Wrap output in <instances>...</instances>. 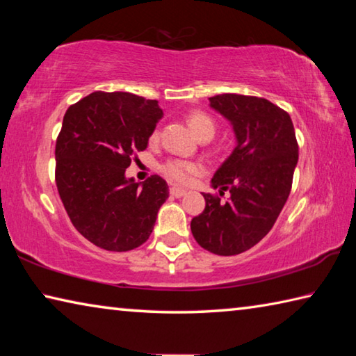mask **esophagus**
Listing matches in <instances>:
<instances>
[{
	"label": "esophagus",
	"instance_id": "34e87169",
	"mask_svg": "<svg viewBox=\"0 0 356 356\" xmlns=\"http://www.w3.org/2000/svg\"><path fill=\"white\" fill-rule=\"evenodd\" d=\"M171 195H172L174 197H182V196L186 195V191H185L184 188H177V186H172V188H171Z\"/></svg>",
	"mask_w": 356,
	"mask_h": 356
}]
</instances>
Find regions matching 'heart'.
Here are the masks:
<instances>
[{"label":"heart","mask_w":356,"mask_h":356,"mask_svg":"<svg viewBox=\"0 0 356 356\" xmlns=\"http://www.w3.org/2000/svg\"><path fill=\"white\" fill-rule=\"evenodd\" d=\"M186 124H188L190 130L196 135V138L201 135L213 136L215 134L213 119L202 111H191L188 116H186ZM149 140L150 143H156V140H159V130H154L152 134H150ZM197 170H200V166H197L195 161L180 159H171L161 165V172H163L168 179H171L172 182L179 184L186 182Z\"/></svg>","instance_id":"b5f03b06"}]
</instances>
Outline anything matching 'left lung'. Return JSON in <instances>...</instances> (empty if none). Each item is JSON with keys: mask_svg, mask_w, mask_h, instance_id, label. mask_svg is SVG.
Wrapping results in <instances>:
<instances>
[{"mask_svg": "<svg viewBox=\"0 0 356 356\" xmlns=\"http://www.w3.org/2000/svg\"><path fill=\"white\" fill-rule=\"evenodd\" d=\"M210 106L232 125L237 146L212 179L220 196L204 193L206 209L191 220L204 250L234 256L250 250L273 227L292 188L298 144L292 119L272 102L238 94L210 97Z\"/></svg>", "mask_w": 356, "mask_h": 356, "instance_id": "left-lung-1", "label": "left lung"}]
</instances>
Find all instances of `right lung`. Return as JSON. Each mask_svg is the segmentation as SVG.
<instances>
[{"label":"right lung","instance_id":"1","mask_svg":"<svg viewBox=\"0 0 356 356\" xmlns=\"http://www.w3.org/2000/svg\"><path fill=\"white\" fill-rule=\"evenodd\" d=\"M163 116L156 100L92 92L69 106L56 140V186L72 225L106 251H130L152 234L170 188L165 179L125 177Z\"/></svg>","mask_w":356,"mask_h":356}]
</instances>
